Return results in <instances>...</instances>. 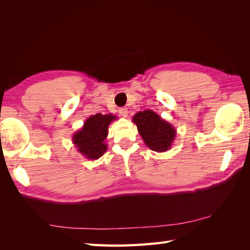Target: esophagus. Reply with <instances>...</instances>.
Listing matches in <instances>:
<instances>
[{
    "label": "esophagus",
    "instance_id": "1",
    "mask_svg": "<svg viewBox=\"0 0 250 250\" xmlns=\"http://www.w3.org/2000/svg\"><path fill=\"white\" fill-rule=\"evenodd\" d=\"M119 114L122 117H128L129 110H128V108H126V107H121V108H119Z\"/></svg>",
    "mask_w": 250,
    "mask_h": 250
}]
</instances>
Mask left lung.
<instances>
[{"label":"left lung","instance_id":"left-lung-1","mask_svg":"<svg viewBox=\"0 0 250 250\" xmlns=\"http://www.w3.org/2000/svg\"><path fill=\"white\" fill-rule=\"evenodd\" d=\"M142 139L151 150L163 152L168 150L176 135V130L155 111L146 109L139 111L133 117Z\"/></svg>","mask_w":250,"mask_h":250}]
</instances>
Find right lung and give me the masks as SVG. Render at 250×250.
I'll list each match as a JSON object with an SVG mask.
<instances>
[{"label":"right lung","instance_id":"add662e5","mask_svg":"<svg viewBox=\"0 0 250 250\" xmlns=\"http://www.w3.org/2000/svg\"><path fill=\"white\" fill-rule=\"evenodd\" d=\"M116 116L97 114L84 121L83 128L73 136L77 150L89 160H97L107 149L105 139L108 134V125Z\"/></svg>","mask_w":250,"mask_h":250}]
</instances>
